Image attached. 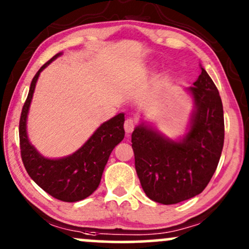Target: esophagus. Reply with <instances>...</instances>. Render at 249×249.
<instances>
[{
	"label": "esophagus",
	"mask_w": 249,
	"mask_h": 249,
	"mask_svg": "<svg viewBox=\"0 0 249 249\" xmlns=\"http://www.w3.org/2000/svg\"><path fill=\"white\" fill-rule=\"evenodd\" d=\"M134 126H136V121L132 118H128L125 121L124 123V128H125V132L126 133H131L133 131Z\"/></svg>",
	"instance_id": "esophagus-1"
}]
</instances>
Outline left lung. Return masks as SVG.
<instances>
[{"label":"left lung","instance_id":"1","mask_svg":"<svg viewBox=\"0 0 249 249\" xmlns=\"http://www.w3.org/2000/svg\"><path fill=\"white\" fill-rule=\"evenodd\" d=\"M186 92L192 97L193 110L184 136L168 138L145 121L132 132L134 165L142 190L162 205L201 193L215 172L224 146L222 102L202 67Z\"/></svg>","mask_w":249,"mask_h":249}]
</instances>
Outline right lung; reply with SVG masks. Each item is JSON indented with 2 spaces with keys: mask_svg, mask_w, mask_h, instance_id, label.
<instances>
[{
  "mask_svg": "<svg viewBox=\"0 0 249 249\" xmlns=\"http://www.w3.org/2000/svg\"><path fill=\"white\" fill-rule=\"evenodd\" d=\"M62 53H57L37 71L19 119V146L25 170L42 190L53 198L75 202L91 196L101 182L103 171L111 152L124 139V113L104 122L92 136L72 154L62 158H47L37 151L28 138V113L36 83L41 72Z\"/></svg>",
  "mask_w": 249,
  "mask_h": 249,
  "instance_id": "obj_1",
  "label": "right lung"
}]
</instances>
